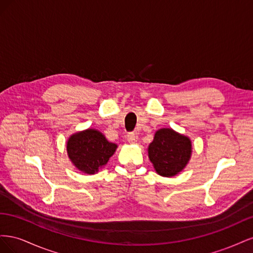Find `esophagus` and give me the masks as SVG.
<instances>
[{"instance_id": "34e87169", "label": "esophagus", "mask_w": 253, "mask_h": 253, "mask_svg": "<svg viewBox=\"0 0 253 253\" xmlns=\"http://www.w3.org/2000/svg\"><path fill=\"white\" fill-rule=\"evenodd\" d=\"M126 139L128 142H135L137 139V135L134 132H129L126 135Z\"/></svg>"}]
</instances>
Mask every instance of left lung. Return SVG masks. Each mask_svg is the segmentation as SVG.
<instances>
[{
	"label": "left lung",
	"mask_w": 253,
	"mask_h": 253,
	"mask_svg": "<svg viewBox=\"0 0 253 253\" xmlns=\"http://www.w3.org/2000/svg\"><path fill=\"white\" fill-rule=\"evenodd\" d=\"M191 141L188 137L172 128H160L149 145V158L156 172L166 177L179 173L191 156Z\"/></svg>",
	"instance_id": "left-lung-1"
}]
</instances>
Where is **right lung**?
Masks as SVG:
<instances>
[{"label":"right lung","mask_w":253,"mask_h":253,"mask_svg":"<svg viewBox=\"0 0 253 253\" xmlns=\"http://www.w3.org/2000/svg\"><path fill=\"white\" fill-rule=\"evenodd\" d=\"M116 148L117 144L93 128L74 134L67 141L68 157L77 169L87 174H95L106 165Z\"/></svg>","instance_id":"add662e5"}]
</instances>
